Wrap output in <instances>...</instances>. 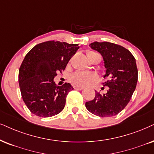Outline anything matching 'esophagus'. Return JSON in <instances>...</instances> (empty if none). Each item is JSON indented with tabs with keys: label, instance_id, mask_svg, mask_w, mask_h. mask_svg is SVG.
Returning <instances> with one entry per match:
<instances>
[{
	"label": "esophagus",
	"instance_id": "obj_1",
	"mask_svg": "<svg viewBox=\"0 0 154 154\" xmlns=\"http://www.w3.org/2000/svg\"><path fill=\"white\" fill-rule=\"evenodd\" d=\"M74 89H78V90H82V89H85V87H84L75 86V87H74Z\"/></svg>",
	"mask_w": 154,
	"mask_h": 154
}]
</instances>
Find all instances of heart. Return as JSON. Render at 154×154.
<instances>
[{
  "mask_svg": "<svg viewBox=\"0 0 154 154\" xmlns=\"http://www.w3.org/2000/svg\"><path fill=\"white\" fill-rule=\"evenodd\" d=\"M93 52H88L87 55ZM96 79L97 76L94 74L82 71L76 72L69 77V80L71 82L77 86H87V85H90L92 82L96 80Z\"/></svg>",
  "mask_w": 154,
  "mask_h": 154,
  "instance_id": "b5f03b06",
  "label": "heart"
}]
</instances>
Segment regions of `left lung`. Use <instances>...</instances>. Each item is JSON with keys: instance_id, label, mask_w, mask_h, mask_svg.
Returning <instances> with one entry per match:
<instances>
[{"instance_id": "8db88e82", "label": "left lung", "mask_w": 154, "mask_h": 154, "mask_svg": "<svg viewBox=\"0 0 154 154\" xmlns=\"http://www.w3.org/2000/svg\"><path fill=\"white\" fill-rule=\"evenodd\" d=\"M103 57L108 80L104 84L109 89L101 94L95 91L94 100L86 102L85 106L94 115L109 117L125 108L135 91L138 81L136 60L130 51L119 45L108 42H94L89 45Z\"/></svg>"}]
</instances>
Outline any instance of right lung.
I'll return each instance as SVG.
<instances>
[{
  "instance_id": "obj_1",
  "label": "right lung",
  "mask_w": 154,
  "mask_h": 154,
  "mask_svg": "<svg viewBox=\"0 0 154 154\" xmlns=\"http://www.w3.org/2000/svg\"><path fill=\"white\" fill-rule=\"evenodd\" d=\"M79 48L77 44L48 41L37 45L25 55L19 69V86L25 105L35 115L50 117L63 110L73 87L67 82L58 86L54 78Z\"/></svg>"
}]
</instances>
